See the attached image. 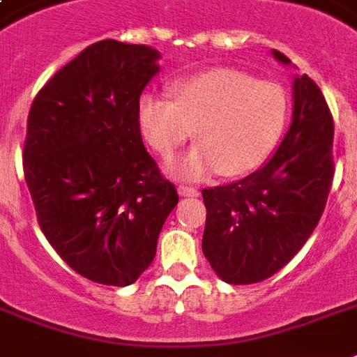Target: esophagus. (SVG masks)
I'll return each instance as SVG.
<instances>
[{"label": "esophagus", "instance_id": "obj_1", "mask_svg": "<svg viewBox=\"0 0 357 357\" xmlns=\"http://www.w3.org/2000/svg\"><path fill=\"white\" fill-rule=\"evenodd\" d=\"M178 192H179V196H198L200 195V190L196 189V187H187V185H179Z\"/></svg>", "mask_w": 357, "mask_h": 357}]
</instances>
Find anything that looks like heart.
I'll use <instances>...</instances> for the list:
<instances>
[{"mask_svg": "<svg viewBox=\"0 0 357 357\" xmlns=\"http://www.w3.org/2000/svg\"><path fill=\"white\" fill-rule=\"evenodd\" d=\"M174 100L146 94L139 123L148 144L170 157L190 133L198 144L170 165L178 178L215 172L243 176L265 161L283 131L287 98L278 85L257 83L229 68H213L172 85Z\"/></svg>", "mask_w": 357, "mask_h": 357, "instance_id": "heart-1", "label": "heart"}]
</instances>
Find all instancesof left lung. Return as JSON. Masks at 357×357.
<instances>
[{"label": "left lung", "mask_w": 357, "mask_h": 357, "mask_svg": "<svg viewBox=\"0 0 357 357\" xmlns=\"http://www.w3.org/2000/svg\"><path fill=\"white\" fill-rule=\"evenodd\" d=\"M283 64V53L272 50ZM293 120L265 167L241 181L204 189L202 250L220 280L263 282L285 266L313 234L333 179V119L307 75L293 81Z\"/></svg>", "instance_id": "left-lung-1"}]
</instances>
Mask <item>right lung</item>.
Here are the masks:
<instances>
[{
  "label": "right lung",
  "instance_id": "obj_1",
  "mask_svg": "<svg viewBox=\"0 0 357 357\" xmlns=\"http://www.w3.org/2000/svg\"><path fill=\"white\" fill-rule=\"evenodd\" d=\"M157 50L100 40L42 86L27 116L24 176L55 252L86 280L126 287L155 257L178 206L140 137L139 100Z\"/></svg>",
  "mask_w": 357,
  "mask_h": 357
}]
</instances>
